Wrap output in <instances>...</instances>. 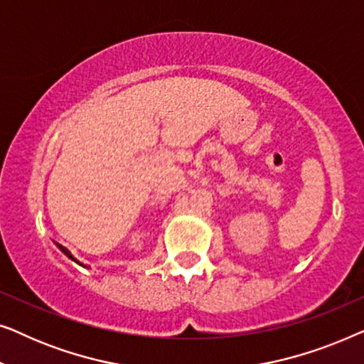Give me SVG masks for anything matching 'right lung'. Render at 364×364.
I'll return each instance as SVG.
<instances>
[{
  "mask_svg": "<svg viewBox=\"0 0 364 364\" xmlns=\"http://www.w3.org/2000/svg\"><path fill=\"white\" fill-rule=\"evenodd\" d=\"M58 247H59V248H61V252H63V253H66V255H68V257H69V258H71V260H74V262H77V260H76V258H74V257H73V255H71V252H69V250H68V248H66V247H63V245H59V243H58ZM77 263H79V262H77ZM79 265H82V263H79Z\"/></svg>",
  "mask_w": 364,
  "mask_h": 364,
  "instance_id": "add662e5",
  "label": "right lung"
}]
</instances>
